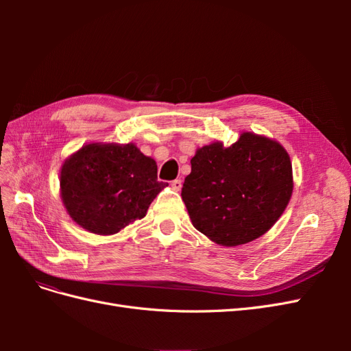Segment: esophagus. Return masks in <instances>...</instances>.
Returning a JSON list of instances; mask_svg holds the SVG:
<instances>
[{
  "label": "esophagus",
  "mask_w": 351,
  "mask_h": 351,
  "mask_svg": "<svg viewBox=\"0 0 351 351\" xmlns=\"http://www.w3.org/2000/svg\"><path fill=\"white\" fill-rule=\"evenodd\" d=\"M182 186H183L182 180H173L171 182V189L174 190V192H180V190H182Z\"/></svg>",
  "instance_id": "obj_1"
}]
</instances>
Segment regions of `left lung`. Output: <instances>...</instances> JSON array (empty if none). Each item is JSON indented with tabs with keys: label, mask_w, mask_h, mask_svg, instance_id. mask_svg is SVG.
Instances as JSON below:
<instances>
[{
	"label": "left lung",
	"mask_w": 351,
	"mask_h": 351,
	"mask_svg": "<svg viewBox=\"0 0 351 351\" xmlns=\"http://www.w3.org/2000/svg\"><path fill=\"white\" fill-rule=\"evenodd\" d=\"M182 197L193 227L222 246H239L263 236L289 205L293 168L272 139L243 133L228 147L206 145L192 158Z\"/></svg>",
	"instance_id": "1"
}]
</instances>
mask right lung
Listing matches in <instances>:
<instances>
[{
  "label": "right lung",
  "mask_w": 351,
  "mask_h": 351,
  "mask_svg": "<svg viewBox=\"0 0 351 351\" xmlns=\"http://www.w3.org/2000/svg\"><path fill=\"white\" fill-rule=\"evenodd\" d=\"M155 159L136 145L89 143L61 167V199L69 215L93 234L111 236L142 219L168 186L158 182Z\"/></svg>",
  "instance_id": "1"
}]
</instances>
